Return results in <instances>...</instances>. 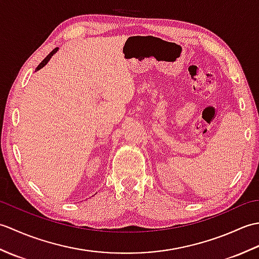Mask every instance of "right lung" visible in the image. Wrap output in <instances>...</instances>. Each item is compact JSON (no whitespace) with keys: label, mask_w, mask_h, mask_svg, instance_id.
Instances as JSON below:
<instances>
[{"label":"right lung","mask_w":259,"mask_h":259,"mask_svg":"<svg viewBox=\"0 0 259 259\" xmlns=\"http://www.w3.org/2000/svg\"><path fill=\"white\" fill-rule=\"evenodd\" d=\"M58 50H59V48H56V49H54V50H53V51H52L50 54H49V56H48V57H47L45 60H43V61H42L40 64L37 65V68L35 69V71H38V70H40V69H42L43 67H45V65H47V63H48L49 61H50V59L52 58L53 54L56 53Z\"/></svg>","instance_id":"obj_1"}]
</instances>
